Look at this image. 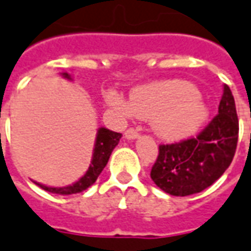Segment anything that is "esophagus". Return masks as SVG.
Segmentation results:
<instances>
[{"mask_svg": "<svg viewBox=\"0 0 251 251\" xmlns=\"http://www.w3.org/2000/svg\"><path fill=\"white\" fill-rule=\"evenodd\" d=\"M126 138L127 139H136V138H139V132H138V129L135 128H128L126 131Z\"/></svg>", "mask_w": 251, "mask_h": 251, "instance_id": "34e87169", "label": "esophagus"}]
</instances>
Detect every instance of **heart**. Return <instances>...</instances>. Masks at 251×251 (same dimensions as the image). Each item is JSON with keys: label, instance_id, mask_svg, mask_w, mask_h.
<instances>
[{"label": "heart", "instance_id": "heart-1", "mask_svg": "<svg viewBox=\"0 0 251 251\" xmlns=\"http://www.w3.org/2000/svg\"><path fill=\"white\" fill-rule=\"evenodd\" d=\"M106 100L126 115L151 120L154 132L166 140L195 135L205 124L208 108L196 86L186 81L168 79L138 86L129 102L117 92H108Z\"/></svg>", "mask_w": 251, "mask_h": 251}]
</instances>
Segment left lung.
<instances>
[{"label": "left lung", "mask_w": 251, "mask_h": 251, "mask_svg": "<svg viewBox=\"0 0 251 251\" xmlns=\"http://www.w3.org/2000/svg\"><path fill=\"white\" fill-rule=\"evenodd\" d=\"M219 113L195 138L159 145L151 179L173 196L204 191L230 166L238 143L239 122L234 96L225 85Z\"/></svg>", "instance_id": "1"}]
</instances>
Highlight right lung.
Returning a JSON list of instances; mask_svg holds the SVG:
<instances>
[{
  "instance_id": "obj_1",
  "label": "right lung",
  "mask_w": 251,
  "mask_h": 251,
  "mask_svg": "<svg viewBox=\"0 0 251 251\" xmlns=\"http://www.w3.org/2000/svg\"><path fill=\"white\" fill-rule=\"evenodd\" d=\"M63 77L70 78V75L67 73H63ZM120 138H122V134L113 132V131H109L106 128H100L97 131L92 163L89 166L88 172L83 174L75 184L63 186V188H51V186L42 185V184H37V182L36 184L44 191L51 192V193H58V195H73V193H79V192L88 189L89 186L96 182L97 177L104 170L106 163H108V159L111 157L112 151L117 146Z\"/></svg>"
}]
</instances>
